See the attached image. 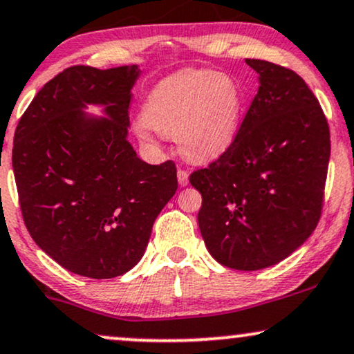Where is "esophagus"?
Returning <instances> with one entry per match:
<instances>
[{"label": "esophagus", "mask_w": 354, "mask_h": 354, "mask_svg": "<svg viewBox=\"0 0 354 354\" xmlns=\"http://www.w3.org/2000/svg\"><path fill=\"white\" fill-rule=\"evenodd\" d=\"M177 178H178V184L180 185H187L189 184V172L184 169H178L177 170Z\"/></svg>", "instance_id": "esophagus-1"}]
</instances>
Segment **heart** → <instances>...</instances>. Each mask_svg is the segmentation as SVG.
<instances>
[{
    "label": "heart",
    "instance_id": "obj_1",
    "mask_svg": "<svg viewBox=\"0 0 354 354\" xmlns=\"http://www.w3.org/2000/svg\"><path fill=\"white\" fill-rule=\"evenodd\" d=\"M243 113L244 93L236 78L208 68H185L152 86L134 129L144 141H152L151 129L176 136L187 159L208 162L236 141Z\"/></svg>",
    "mask_w": 354,
    "mask_h": 354
}]
</instances>
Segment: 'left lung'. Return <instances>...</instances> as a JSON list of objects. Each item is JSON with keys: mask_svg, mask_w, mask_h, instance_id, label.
Segmentation results:
<instances>
[{"mask_svg": "<svg viewBox=\"0 0 354 354\" xmlns=\"http://www.w3.org/2000/svg\"><path fill=\"white\" fill-rule=\"evenodd\" d=\"M259 88L236 141L190 184L202 194L200 233L220 264L259 270L290 256L317 228L330 160V129L304 78L246 59Z\"/></svg>", "mask_w": 354, "mask_h": 354, "instance_id": "left-lung-1", "label": "left lung"}]
</instances>
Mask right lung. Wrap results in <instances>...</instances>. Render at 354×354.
<instances>
[{
  "label": "right lung",
  "mask_w": 354,
  "mask_h": 354,
  "mask_svg": "<svg viewBox=\"0 0 354 354\" xmlns=\"http://www.w3.org/2000/svg\"><path fill=\"white\" fill-rule=\"evenodd\" d=\"M138 65L65 68L21 116L12 170L26 228L73 274L111 279L146 251L157 215L177 190L172 160L151 165L128 141ZM102 104L104 117L83 110Z\"/></svg>",
  "instance_id": "obj_1"
}]
</instances>
